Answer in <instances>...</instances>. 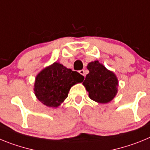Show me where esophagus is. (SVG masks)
<instances>
[{
  "label": "esophagus",
  "mask_w": 150,
  "mask_h": 150,
  "mask_svg": "<svg viewBox=\"0 0 150 150\" xmlns=\"http://www.w3.org/2000/svg\"><path fill=\"white\" fill-rule=\"evenodd\" d=\"M79 73L81 74V75H83V76H86V73H85L84 70H81V71H79Z\"/></svg>",
  "instance_id": "34e87169"
}]
</instances>
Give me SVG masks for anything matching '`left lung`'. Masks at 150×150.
Instances as JSON below:
<instances>
[{"label":"left lung","mask_w":150,"mask_h":150,"mask_svg":"<svg viewBox=\"0 0 150 150\" xmlns=\"http://www.w3.org/2000/svg\"><path fill=\"white\" fill-rule=\"evenodd\" d=\"M87 69L89 73L83 84L88 92V97L100 104L110 102L118 92L119 81L116 74L98 61L89 62Z\"/></svg>","instance_id":"1"}]
</instances>
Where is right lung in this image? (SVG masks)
Wrapping results in <instances>:
<instances>
[{
  "label": "right lung",
  "mask_w": 150,
  "mask_h": 150,
  "mask_svg": "<svg viewBox=\"0 0 150 150\" xmlns=\"http://www.w3.org/2000/svg\"><path fill=\"white\" fill-rule=\"evenodd\" d=\"M83 79V75L55 62L36 76L34 95L46 107L57 108L67 98L71 87Z\"/></svg>",
  "instance_id": "1"
}]
</instances>
